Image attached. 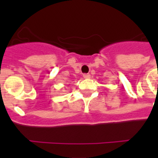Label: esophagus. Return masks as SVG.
<instances>
[{
    "label": "esophagus",
    "mask_w": 158,
    "mask_h": 158,
    "mask_svg": "<svg viewBox=\"0 0 158 158\" xmlns=\"http://www.w3.org/2000/svg\"><path fill=\"white\" fill-rule=\"evenodd\" d=\"M83 76H84V79H89V78H90V74H84Z\"/></svg>",
    "instance_id": "34e87169"
}]
</instances>
